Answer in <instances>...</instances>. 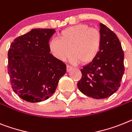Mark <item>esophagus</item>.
Segmentation results:
<instances>
[{"label": "esophagus", "instance_id": "34e87169", "mask_svg": "<svg viewBox=\"0 0 132 132\" xmlns=\"http://www.w3.org/2000/svg\"><path fill=\"white\" fill-rule=\"evenodd\" d=\"M72 69H73V67H71V66H69V65H67V71L69 72L70 71L72 70Z\"/></svg>", "mask_w": 132, "mask_h": 132}]
</instances>
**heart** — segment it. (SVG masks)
Masks as SVG:
<instances>
[{
	"mask_svg": "<svg viewBox=\"0 0 132 132\" xmlns=\"http://www.w3.org/2000/svg\"><path fill=\"white\" fill-rule=\"evenodd\" d=\"M59 39L53 38L49 42V50L57 60L64 61L70 56L73 64H89L97 57L101 46V36L95 29L87 24L71 26L61 31Z\"/></svg>",
	"mask_w": 132,
	"mask_h": 132,
	"instance_id": "b5f03b06",
	"label": "heart"
}]
</instances>
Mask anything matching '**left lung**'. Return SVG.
I'll return each instance as SVG.
<instances>
[{"label":"left lung","mask_w":132,"mask_h":132,"mask_svg":"<svg viewBox=\"0 0 132 132\" xmlns=\"http://www.w3.org/2000/svg\"><path fill=\"white\" fill-rule=\"evenodd\" d=\"M101 46L97 57L81 69V79L77 87L83 94L92 98H107L120 86L124 73V54L117 35L100 23Z\"/></svg>","instance_id":"8db88e82"}]
</instances>
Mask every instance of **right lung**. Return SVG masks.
I'll list each match as a JSON object with an SVG mask.
<instances>
[{
    "instance_id": "right-lung-1",
    "label": "right lung",
    "mask_w": 132,
    "mask_h": 132,
    "mask_svg": "<svg viewBox=\"0 0 132 132\" xmlns=\"http://www.w3.org/2000/svg\"><path fill=\"white\" fill-rule=\"evenodd\" d=\"M53 29H34L16 38L8 52V73L11 86L24 101L37 103L55 93L66 73V65L50 53Z\"/></svg>"
}]
</instances>
